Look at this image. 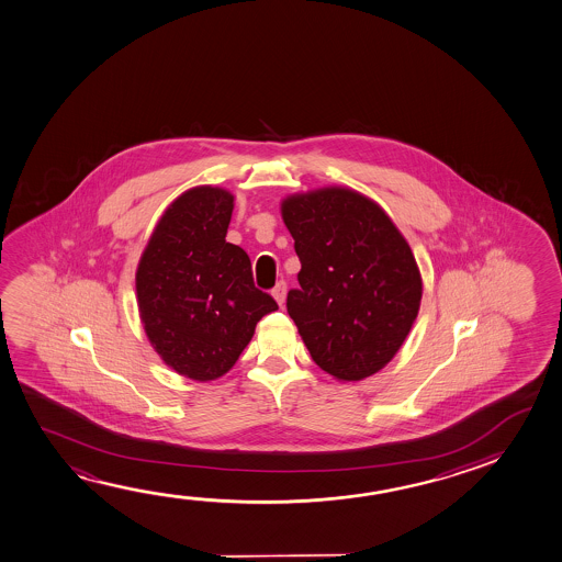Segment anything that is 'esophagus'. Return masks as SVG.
Segmentation results:
<instances>
[{
  "label": "esophagus",
  "mask_w": 562,
  "mask_h": 562,
  "mask_svg": "<svg viewBox=\"0 0 562 562\" xmlns=\"http://www.w3.org/2000/svg\"><path fill=\"white\" fill-rule=\"evenodd\" d=\"M285 290H288V285H285L284 280H280V282L272 288V295H274V300H277L280 305L284 304Z\"/></svg>",
  "instance_id": "1"
}]
</instances>
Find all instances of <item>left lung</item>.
Wrapping results in <instances>:
<instances>
[{"label":"left lung","mask_w":562,"mask_h":562,"mask_svg":"<svg viewBox=\"0 0 562 562\" xmlns=\"http://www.w3.org/2000/svg\"><path fill=\"white\" fill-rule=\"evenodd\" d=\"M300 288L285 307L312 359L340 382L376 374L394 359L422 304V274L386 212L349 188L288 195Z\"/></svg>","instance_id":"1"}]
</instances>
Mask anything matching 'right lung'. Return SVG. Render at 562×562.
I'll return each instance as SVG.
<instances>
[{
	"instance_id": "right-lung-1",
	"label": "right lung",
	"mask_w": 562,
	"mask_h": 562,
	"mask_svg": "<svg viewBox=\"0 0 562 562\" xmlns=\"http://www.w3.org/2000/svg\"><path fill=\"white\" fill-rule=\"evenodd\" d=\"M233 195L198 186L162 213L138 260V312L150 345L178 374L207 382L233 369L278 304L252 282L250 258L225 240Z\"/></svg>"
}]
</instances>
